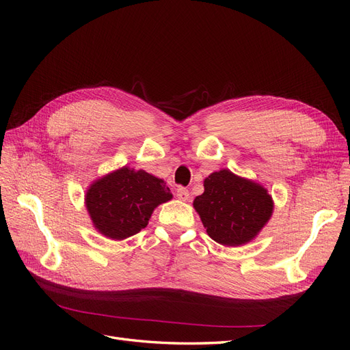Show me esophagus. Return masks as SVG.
Returning <instances> with one entry per match:
<instances>
[{"instance_id":"34e87169","label":"esophagus","mask_w":350,"mask_h":350,"mask_svg":"<svg viewBox=\"0 0 350 350\" xmlns=\"http://www.w3.org/2000/svg\"><path fill=\"white\" fill-rule=\"evenodd\" d=\"M176 197H178L179 200L187 201V200L189 198L188 189H187V188H184V187H178V188H176Z\"/></svg>"}]
</instances>
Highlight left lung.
Instances as JSON below:
<instances>
[{"label": "left lung", "instance_id": "left-lung-1", "mask_svg": "<svg viewBox=\"0 0 350 350\" xmlns=\"http://www.w3.org/2000/svg\"><path fill=\"white\" fill-rule=\"evenodd\" d=\"M207 235L226 247H239L256 238L273 213V200L262 185L232 174H210L204 193L193 203Z\"/></svg>", "mask_w": 350, "mask_h": 350}]
</instances>
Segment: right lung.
<instances>
[{
	"mask_svg": "<svg viewBox=\"0 0 350 350\" xmlns=\"http://www.w3.org/2000/svg\"><path fill=\"white\" fill-rule=\"evenodd\" d=\"M171 198L163 179L124 166L89 187L86 208L98 232L122 241L139 234L149 224L153 210Z\"/></svg>",
	"mask_w": 350,
	"mask_h": 350,
	"instance_id": "obj_1",
	"label": "right lung"
}]
</instances>
